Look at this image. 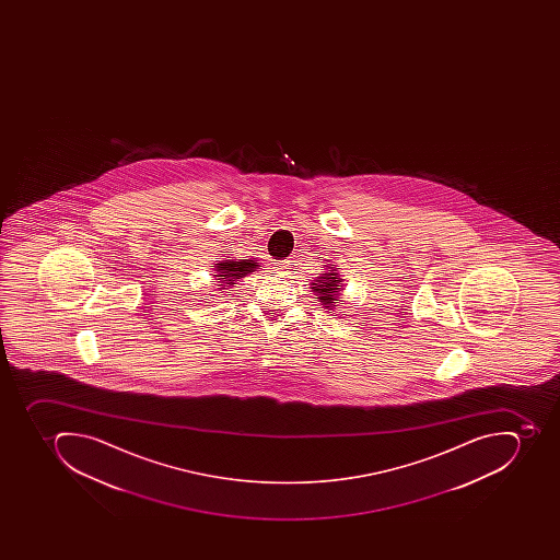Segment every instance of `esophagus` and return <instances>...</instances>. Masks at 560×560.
<instances>
[{
  "mask_svg": "<svg viewBox=\"0 0 560 560\" xmlns=\"http://www.w3.org/2000/svg\"><path fill=\"white\" fill-rule=\"evenodd\" d=\"M291 262L292 260H280V262H277L278 273H287L291 269Z\"/></svg>",
  "mask_w": 560,
  "mask_h": 560,
  "instance_id": "1",
  "label": "esophagus"
}]
</instances>
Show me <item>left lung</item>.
Wrapping results in <instances>:
<instances>
[{"mask_svg": "<svg viewBox=\"0 0 560 560\" xmlns=\"http://www.w3.org/2000/svg\"><path fill=\"white\" fill-rule=\"evenodd\" d=\"M338 273H324V277L318 278L317 283H313V291L317 292V300H320V303L326 304V308H330V306H336V301L338 300V291H339V280L336 278Z\"/></svg>", "mask_w": 560, "mask_h": 560, "instance_id": "obj_1", "label": "left lung"}]
</instances>
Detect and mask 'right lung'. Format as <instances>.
Masks as SVG:
<instances>
[{"instance_id": "1", "label": "right lung", "mask_w": 560, "mask_h": 560, "mask_svg": "<svg viewBox=\"0 0 560 560\" xmlns=\"http://www.w3.org/2000/svg\"><path fill=\"white\" fill-rule=\"evenodd\" d=\"M257 262L254 260L240 259V260H225V262H221V265L217 266V280H221L222 289L225 287L233 285L238 278L245 277V275L250 273L256 269Z\"/></svg>"}]
</instances>
